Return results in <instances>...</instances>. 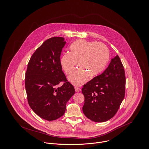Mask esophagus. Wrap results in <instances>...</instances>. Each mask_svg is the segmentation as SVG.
Masks as SVG:
<instances>
[{"mask_svg": "<svg viewBox=\"0 0 149 149\" xmlns=\"http://www.w3.org/2000/svg\"><path fill=\"white\" fill-rule=\"evenodd\" d=\"M75 90L76 92H79V91H81V89L79 87L76 86V87H75Z\"/></svg>", "mask_w": 149, "mask_h": 149, "instance_id": "34e87169", "label": "esophagus"}]
</instances>
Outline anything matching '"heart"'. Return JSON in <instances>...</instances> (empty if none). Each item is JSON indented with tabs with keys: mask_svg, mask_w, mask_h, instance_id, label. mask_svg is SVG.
<instances>
[{
	"mask_svg": "<svg viewBox=\"0 0 149 149\" xmlns=\"http://www.w3.org/2000/svg\"><path fill=\"white\" fill-rule=\"evenodd\" d=\"M69 50V54L62 55L60 63L65 72L69 75L78 62L79 68L68 77V80L76 86L84 84L88 75L90 77L98 75L104 68L110 58L108 47L100 42L80 39L72 43Z\"/></svg>",
	"mask_w": 149,
	"mask_h": 149,
	"instance_id": "b5f03b06",
	"label": "heart"
}]
</instances>
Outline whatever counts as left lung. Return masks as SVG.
I'll list each match as a JSON object with an SVG mask.
<instances>
[{
    "label": "left lung",
    "instance_id": "1",
    "mask_svg": "<svg viewBox=\"0 0 149 149\" xmlns=\"http://www.w3.org/2000/svg\"><path fill=\"white\" fill-rule=\"evenodd\" d=\"M125 86L124 67L116 55L102 74L83 85L84 114L96 122H106L112 118L124 99Z\"/></svg>",
    "mask_w": 149,
    "mask_h": 149
}]
</instances>
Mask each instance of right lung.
I'll return each mask as SVG.
<instances>
[{
	"label": "right lung",
	"instance_id": "add662e5",
	"mask_svg": "<svg viewBox=\"0 0 149 149\" xmlns=\"http://www.w3.org/2000/svg\"><path fill=\"white\" fill-rule=\"evenodd\" d=\"M65 44L62 37L45 41L32 55L26 72L29 104L35 113L49 121L63 116L67 102L75 94L74 87L67 81L60 63ZM61 82L63 85L58 87Z\"/></svg>",
	"mask_w": 149,
	"mask_h": 149
}]
</instances>
